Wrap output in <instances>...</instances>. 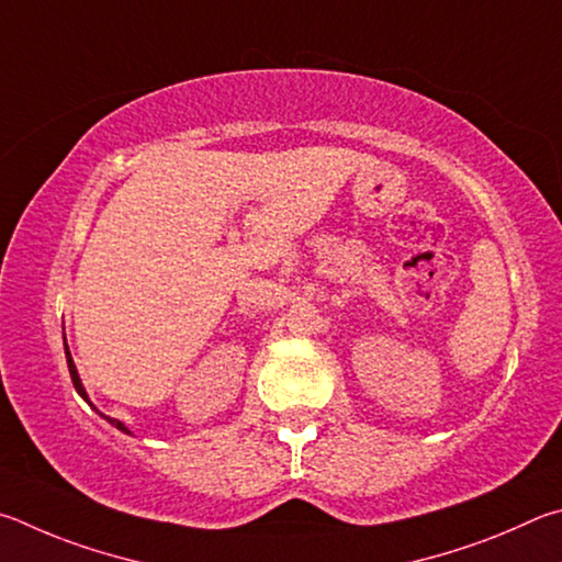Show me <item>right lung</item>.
Wrapping results in <instances>:
<instances>
[{
  "instance_id": "obj_1",
  "label": "right lung",
  "mask_w": 562,
  "mask_h": 562,
  "mask_svg": "<svg viewBox=\"0 0 562 562\" xmlns=\"http://www.w3.org/2000/svg\"><path fill=\"white\" fill-rule=\"evenodd\" d=\"M66 362H68V372H71V380H74V387H76V392L78 395H81L88 405H91V400H88V395H86V390H83V382H81V378H78V370H76V366H74V358H71V352H68V348H66ZM93 407V405H91ZM108 422H111L113 427H117L121 431H125V435H131V429H127L123 422H117V419H113V417H105Z\"/></svg>"
}]
</instances>
